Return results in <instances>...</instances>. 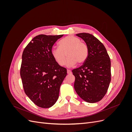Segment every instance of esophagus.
<instances>
[{
	"label": "esophagus",
	"instance_id": "obj_1",
	"mask_svg": "<svg viewBox=\"0 0 132 132\" xmlns=\"http://www.w3.org/2000/svg\"><path fill=\"white\" fill-rule=\"evenodd\" d=\"M67 73L68 74H71V70H69V69H68V70H67Z\"/></svg>",
	"mask_w": 132,
	"mask_h": 132
}]
</instances>
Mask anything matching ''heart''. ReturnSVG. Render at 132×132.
Here are the masks:
<instances>
[{
    "mask_svg": "<svg viewBox=\"0 0 132 132\" xmlns=\"http://www.w3.org/2000/svg\"><path fill=\"white\" fill-rule=\"evenodd\" d=\"M89 50L87 45L81 42L79 38L74 36H68L59 42V47H53L51 50V54L54 61L60 66L65 64L71 67L76 63L82 64L88 56Z\"/></svg>",
    "mask_w": 132,
    "mask_h": 132,
    "instance_id": "b5f03b06",
    "label": "heart"
}]
</instances>
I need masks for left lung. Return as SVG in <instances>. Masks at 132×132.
<instances>
[{"mask_svg": "<svg viewBox=\"0 0 132 132\" xmlns=\"http://www.w3.org/2000/svg\"><path fill=\"white\" fill-rule=\"evenodd\" d=\"M77 36L86 42L89 53L83 65L72 70L74 89L84 101L97 102L105 96L110 85V58L104 45L93 35L80 33Z\"/></svg>", "mask_w": 132, "mask_h": 132, "instance_id": "obj_1", "label": "left lung"}]
</instances>
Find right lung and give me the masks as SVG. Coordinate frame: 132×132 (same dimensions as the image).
I'll list each match as a JSON object with an SVG mask.
<instances>
[{
    "label": "right lung",
    "mask_w": 132,
    "mask_h": 132,
    "mask_svg": "<svg viewBox=\"0 0 132 132\" xmlns=\"http://www.w3.org/2000/svg\"><path fill=\"white\" fill-rule=\"evenodd\" d=\"M63 35H39L35 37L22 53L20 76L23 90L36 105L46 109L54 105L67 74L51 54L55 42Z\"/></svg>",
    "instance_id": "obj_1"
}]
</instances>
